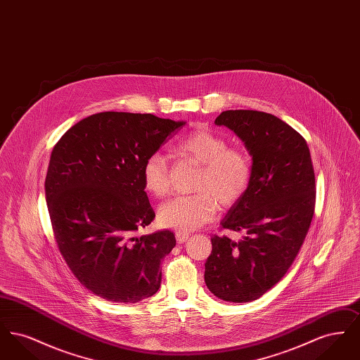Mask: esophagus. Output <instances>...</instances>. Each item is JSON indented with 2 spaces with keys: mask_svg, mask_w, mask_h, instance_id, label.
Wrapping results in <instances>:
<instances>
[{
  "mask_svg": "<svg viewBox=\"0 0 360 360\" xmlns=\"http://www.w3.org/2000/svg\"><path fill=\"white\" fill-rule=\"evenodd\" d=\"M175 238H176L178 243H185L188 240V232H182V231H176Z\"/></svg>",
  "mask_w": 360,
  "mask_h": 360,
  "instance_id": "esophagus-1",
  "label": "esophagus"
}]
</instances>
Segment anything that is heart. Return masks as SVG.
<instances>
[{
	"mask_svg": "<svg viewBox=\"0 0 360 360\" xmlns=\"http://www.w3.org/2000/svg\"><path fill=\"white\" fill-rule=\"evenodd\" d=\"M176 153L201 167L195 181V194L179 195L159 207V223L176 231H194L210 221L217 207L228 209L244 197L252 179V160L241 147H228L224 137L207 129H198L184 137ZM144 190L154 197H165L170 190L166 158L150 155L141 169Z\"/></svg>",
	"mask_w": 360,
	"mask_h": 360,
	"instance_id": "heart-1",
	"label": "heart"
}]
</instances>
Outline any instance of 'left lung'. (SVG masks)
I'll list each match as a JSON object with an SVG mask.
<instances>
[{
	"mask_svg": "<svg viewBox=\"0 0 360 360\" xmlns=\"http://www.w3.org/2000/svg\"><path fill=\"white\" fill-rule=\"evenodd\" d=\"M233 131L252 158V179L221 225L243 232L212 238L205 283L216 297L250 302L286 274L314 213L316 181L305 139L274 115L225 110L216 120Z\"/></svg>",
	"mask_w": 360,
	"mask_h": 360,
	"instance_id": "obj_1",
	"label": "left lung"
}]
</instances>
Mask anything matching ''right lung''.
Masks as SVG:
<instances>
[{
  "label": "right lung",
  "instance_id": "obj_1",
  "mask_svg": "<svg viewBox=\"0 0 360 360\" xmlns=\"http://www.w3.org/2000/svg\"><path fill=\"white\" fill-rule=\"evenodd\" d=\"M185 121L101 112L72 125L52 150L46 201L70 270L106 301L134 304L160 288L172 231L134 233L155 219L141 182L144 160Z\"/></svg>",
  "mask_w": 360,
  "mask_h": 360
}]
</instances>
